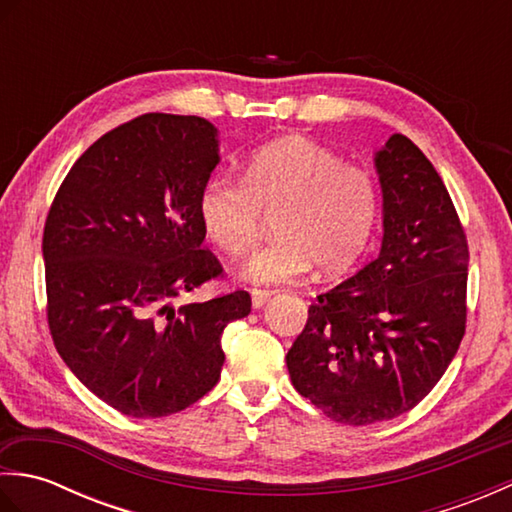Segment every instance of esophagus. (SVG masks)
Masks as SVG:
<instances>
[{
    "mask_svg": "<svg viewBox=\"0 0 512 512\" xmlns=\"http://www.w3.org/2000/svg\"><path fill=\"white\" fill-rule=\"evenodd\" d=\"M268 299H270V292H268V290L255 288L253 292H250V301H253V308H255V310L262 308Z\"/></svg>",
    "mask_w": 512,
    "mask_h": 512,
    "instance_id": "esophagus-1",
    "label": "esophagus"
}]
</instances>
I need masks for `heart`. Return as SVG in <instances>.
Returning <instances> with one entry per match:
<instances>
[{"label":"heart","instance_id":"heart-1","mask_svg":"<svg viewBox=\"0 0 512 512\" xmlns=\"http://www.w3.org/2000/svg\"><path fill=\"white\" fill-rule=\"evenodd\" d=\"M204 233L228 255L257 244L273 215L279 233L248 259L250 284H286L317 266L341 275L363 257L380 217V187L372 171L301 136L259 147L246 162L244 180L215 176L198 200Z\"/></svg>","mask_w":512,"mask_h":512}]
</instances>
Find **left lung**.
<instances>
[{
    "label": "left lung",
    "mask_w": 512,
    "mask_h": 512,
    "mask_svg": "<svg viewBox=\"0 0 512 512\" xmlns=\"http://www.w3.org/2000/svg\"><path fill=\"white\" fill-rule=\"evenodd\" d=\"M374 162L380 253L317 297L286 356L299 394L354 427L416 407L447 372L466 328L469 244L447 187L402 134Z\"/></svg>",
    "instance_id": "8db88e82"
}]
</instances>
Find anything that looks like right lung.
<instances>
[{
    "label": "right lung",
    "instance_id": "right-lung-1",
    "mask_svg": "<svg viewBox=\"0 0 512 512\" xmlns=\"http://www.w3.org/2000/svg\"><path fill=\"white\" fill-rule=\"evenodd\" d=\"M220 162L200 116L143 114L74 162L43 228L48 325L72 374L132 418H162L220 380L222 332L250 295L173 306L224 270L198 200Z\"/></svg>",
    "mask_w": 512,
    "mask_h": 512
}]
</instances>
